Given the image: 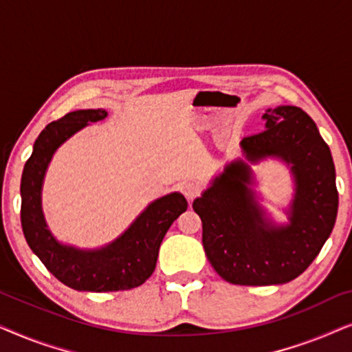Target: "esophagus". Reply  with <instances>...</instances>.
I'll list each match as a JSON object with an SVG mask.
<instances>
[{
    "label": "esophagus",
    "mask_w": 352,
    "mask_h": 352,
    "mask_svg": "<svg viewBox=\"0 0 352 352\" xmlns=\"http://www.w3.org/2000/svg\"><path fill=\"white\" fill-rule=\"evenodd\" d=\"M200 192H201V189L197 182H186V184L182 186V194H184V197L189 201L197 199V197L200 195Z\"/></svg>",
    "instance_id": "obj_1"
}]
</instances>
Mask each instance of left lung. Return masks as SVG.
Returning <instances> with one entry per match:
<instances>
[{"label": "left lung", "instance_id": "obj_1", "mask_svg": "<svg viewBox=\"0 0 352 352\" xmlns=\"http://www.w3.org/2000/svg\"><path fill=\"white\" fill-rule=\"evenodd\" d=\"M266 129L243 138L250 162L280 157L292 165L296 189L290 224L274 226L253 199L252 171L235 160L213 186L195 199L206 258L224 280L235 285H278L309 267L333 230L338 190L330 148L316 123L295 105L263 115Z\"/></svg>", "mask_w": 352, "mask_h": 352}]
</instances>
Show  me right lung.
<instances>
[{
	"instance_id": "add662e5",
	"label": "right lung",
	"mask_w": 352,
	"mask_h": 352,
	"mask_svg": "<svg viewBox=\"0 0 352 352\" xmlns=\"http://www.w3.org/2000/svg\"><path fill=\"white\" fill-rule=\"evenodd\" d=\"M105 117L104 109L76 110L47 124L35 141L21 181V221L28 247L52 276L80 292H118L142 285L155 271L166 230L187 210L186 199L177 192L162 197L147 206L122 237L94 252L65 247L52 237L41 211V184L47 163L72 134Z\"/></svg>"
}]
</instances>
